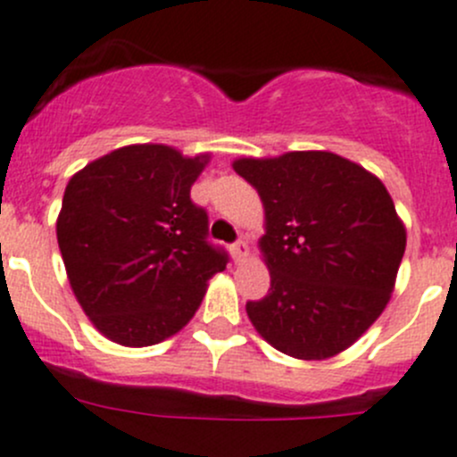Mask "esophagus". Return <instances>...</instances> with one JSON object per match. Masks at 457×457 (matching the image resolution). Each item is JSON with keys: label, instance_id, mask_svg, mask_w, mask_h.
I'll return each mask as SVG.
<instances>
[{"label": "esophagus", "instance_id": "obj_1", "mask_svg": "<svg viewBox=\"0 0 457 457\" xmlns=\"http://www.w3.org/2000/svg\"><path fill=\"white\" fill-rule=\"evenodd\" d=\"M230 253H233L235 262L246 260V255H248V242H246V239H237V242L230 246Z\"/></svg>", "mask_w": 457, "mask_h": 457}]
</instances>
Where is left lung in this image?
<instances>
[{"label":"left lung","mask_w":457,"mask_h":457,"mask_svg":"<svg viewBox=\"0 0 457 457\" xmlns=\"http://www.w3.org/2000/svg\"><path fill=\"white\" fill-rule=\"evenodd\" d=\"M266 215L269 295L246 302L255 331L297 360L349 349L391 300L406 230L384 184L328 151L242 157Z\"/></svg>","instance_id":"left-lung-1"}]
</instances>
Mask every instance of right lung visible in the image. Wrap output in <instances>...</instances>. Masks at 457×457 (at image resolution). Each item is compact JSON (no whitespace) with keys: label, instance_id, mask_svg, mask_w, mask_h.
Segmentation results:
<instances>
[{"label":"right lung","instance_id":"add662e5","mask_svg":"<svg viewBox=\"0 0 457 457\" xmlns=\"http://www.w3.org/2000/svg\"><path fill=\"white\" fill-rule=\"evenodd\" d=\"M211 155L133 144L86 164L64 191L57 244L77 302L102 336L151 346L195 315L227 269L191 187Z\"/></svg>","mask_w":457,"mask_h":457}]
</instances>
